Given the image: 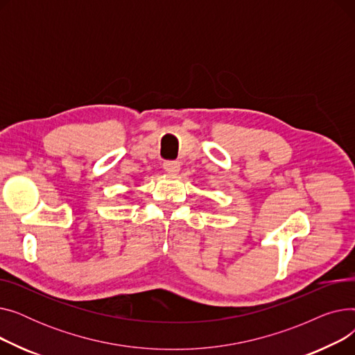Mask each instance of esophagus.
I'll use <instances>...</instances> for the list:
<instances>
[{"instance_id":"34e87169","label":"esophagus","mask_w":355,"mask_h":355,"mask_svg":"<svg viewBox=\"0 0 355 355\" xmlns=\"http://www.w3.org/2000/svg\"><path fill=\"white\" fill-rule=\"evenodd\" d=\"M164 170H165L168 174L175 175V174L180 173L181 165H180V162H177V161H165V162H164Z\"/></svg>"}]
</instances>
